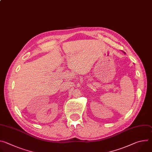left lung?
<instances>
[{
	"label": "left lung",
	"mask_w": 152,
	"mask_h": 152,
	"mask_svg": "<svg viewBox=\"0 0 152 152\" xmlns=\"http://www.w3.org/2000/svg\"><path fill=\"white\" fill-rule=\"evenodd\" d=\"M124 53H125V52H124Z\"/></svg>",
	"instance_id": "1"
}]
</instances>
